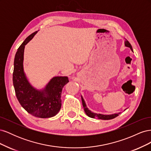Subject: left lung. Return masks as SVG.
Segmentation results:
<instances>
[{"label":"left lung","instance_id":"obj_1","mask_svg":"<svg viewBox=\"0 0 151 151\" xmlns=\"http://www.w3.org/2000/svg\"><path fill=\"white\" fill-rule=\"evenodd\" d=\"M125 45L127 47H129L132 51L133 52V49H132V45H130V43L129 42V41H128L127 40H125ZM81 99H82V103H83L84 111H85L86 115H88L89 117L93 118H99V119H101V120H111V119H113V118H115V117L118 116L120 114V113H118L112 114V115H103V114H99H99L94 113L91 111H90L89 109L87 108L86 103H85L84 100L82 96H81Z\"/></svg>","mask_w":151,"mask_h":151}]
</instances>
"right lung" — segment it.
Segmentation results:
<instances>
[{
    "label": "right lung",
    "mask_w": 151,
    "mask_h": 151,
    "mask_svg": "<svg viewBox=\"0 0 151 151\" xmlns=\"http://www.w3.org/2000/svg\"><path fill=\"white\" fill-rule=\"evenodd\" d=\"M38 31L28 36L17 49L14 62L13 85L16 97L25 110L38 118L55 116L62 105V91L68 81L67 76L54 77L42 90L32 86L24 72L23 60L25 45Z\"/></svg>",
    "instance_id": "1"
}]
</instances>
